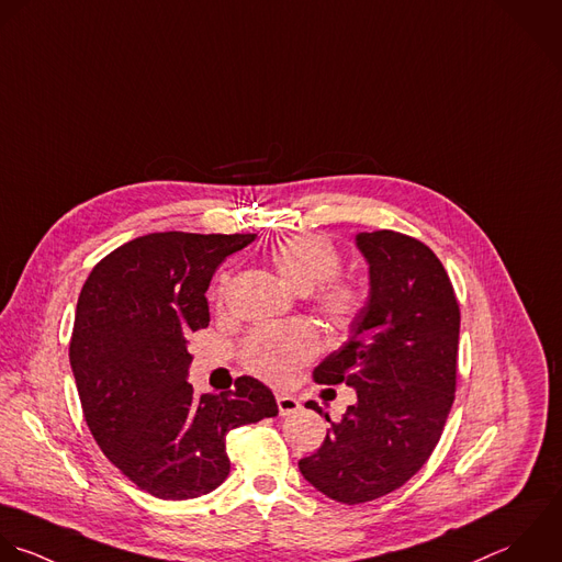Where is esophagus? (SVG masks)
Returning a JSON list of instances; mask_svg holds the SVG:
<instances>
[{"label":"esophagus","mask_w":562,"mask_h":562,"mask_svg":"<svg viewBox=\"0 0 562 562\" xmlns=\"http://www.w3.org/2000/svg\"><path fill=\"white\" fill-rule=\"evenodd\" d=\"M302 405L295 396H289V394H278V412L280 416H291L295 412H300Z\"/></svg>","instance_id":"obj_1"}]
</instances>
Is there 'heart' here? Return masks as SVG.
<instances>
[{"instance_id":"1","label":"heart","mask_w":562,"mask_h":562,"mask_svg":"<svg viewBox=\"0 0 562 562\" xmlns=\"http://www.w3.org/2000/svg\"><path fill=\"white\" fill-rule=\"evenodd\" d=\"M269 262L295 291L315 289V304L333 328L346 330L363 313L366 293L355 280L337 276L341 254L328 238L315 234L286 236L271 247ZM221 282L225 284V278ZM317 352V330L306 322H291L251 330L243 341L240 359L256 376L286 383Z\"/></svg>"}]
</instances>
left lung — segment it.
<instances>
[{
  "label": "left lung",
  "mask_w": 562,
  "mask_h": 562,
  "mask_svg": "<svg viewBox=\"0 0 562 562\" xmlns=\"http://www.w3.org/2000/svg\"><path fill=\"white\" fill-rule=\"evenodd\" d=\"M370 300L350 339L313 372L319 385L346 383L357 403L330 423L300 471L326 497L355 506L407 484L431 458L456 398L460 304L438 256L420 240L361 232ZM322 414L317 403H306Z\"/></svg>",
  "instance_id": "obj_1"
}]
</instances>
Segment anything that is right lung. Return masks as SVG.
I'll return each instance as SVG.
<instances>
[{
  "label": "right lung",
  "instance_id": "right-lung-1",
  "mask_svg": "<svg viewBox=\"0 0 562 562\" xmlns=\"http://www.w3.org/2000/svg\"><path fill=\"white\" fill-rule=\"evenodd\" d=\"M254 238L146 234L104 256L78 295L69 363L82 416L109 462L157 499L212 493L229 475L227 434L278 416L251 376L218 396L186 381L188 335L210 324V280Z\"/></svg>",
  "mask_w": 562,
  "mask_h": 562
}]
</instances>
